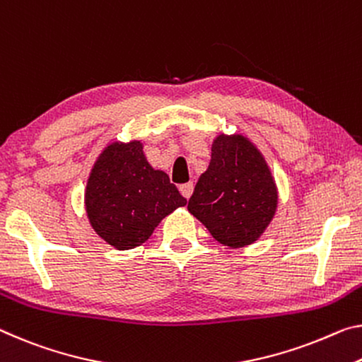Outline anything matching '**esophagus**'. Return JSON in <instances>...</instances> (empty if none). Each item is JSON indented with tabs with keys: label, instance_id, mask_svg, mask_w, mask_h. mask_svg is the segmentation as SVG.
<instances>
[{
	"label": "esophagus",
	"instance_id": "34e87169",
	"mask_svg": "<svg viewBox=\"0 0 362 362\" xmlns=\"http://www.w3.org/2000/svg\"><path fill=\"white\" fill-rule=\"evenodd\" d=\"M179 190H180V193L183 194V198L188 199V198L192 197V193H193V183H192V182L183 183V185L179 187Z\"/></svg>",
	"mask_w": 362,
	"mask_h": 362
}]
</instances>
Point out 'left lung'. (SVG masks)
I'll list each match as a JSON object with an SVG mask.
<instances>
[{"label":"left lung","instance_id":"1","mask_svg":"<svg viewBox=\"0 0 362 362\" xmlns=\"http://www.w3.org/2000/svg\"><path fill=\"white\" fill-rule=\"evenodd\" d=\"M209 168L197 182L188 211L217 242L240 248L255 243L277 209V187L266 159L243 135L212 141Z\"/></svg>","mask_w":362,"mask_h":362}]
</instances>
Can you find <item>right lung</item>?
Wrapping results in <instances>:
<instances>
[{
  "label": "right lung",
  "instance_id": "add662e5",
  "mask_svg": "<svg viewBox=\"0 0 362 362\" xmlns=\"http://www.w3.org/2000/svg\"><path fill=\"white\" fill-rule=\"evenodd\" d=\"M185 204L169 175L151 168L136 140L106 146L85 190L91 227L117 250L145 243L165 216Z\"/></svg>",
  "mask_w": 362,
  "mask_h": 362
}]
</instances>
